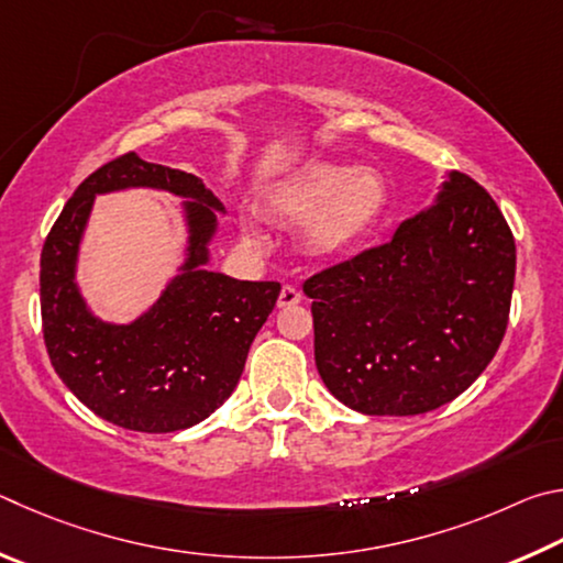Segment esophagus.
<instances>
[{
	"instance_id": "34e87169",
	"label": "esophagus",
	"mask_w": 563,
	"mask_h": 563,
	"mask_svg": "<svg viewBox=\"0 0 563 563\" xmlns=\"http://www.w3.org/2000/svg\"><path fill=\"white\" fill-rule=\"evenodd\" d=\"M301 301V294H299V289H294V287H282V291H279V309H289V307H297V303Z\"/></svg>"
}]
</instances>
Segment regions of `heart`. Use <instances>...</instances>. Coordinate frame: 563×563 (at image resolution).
<instances>
[{
    "mask_svg": "<svg viewBox=\"0 0 563 563\" xmlns=\"http://www.w3.org/2000/svg\"><path fill=\"white\" fill-rule=\"evenodd\" d=\"M272 212L303 225V246L321 260L356 250L376 230L388 205V185L373 167L317 163L301 167L272 192ZM242 232L262 242L260 222L246 217Z\"/></svg>",
    "mask_w": 563,
    "mask_h": 563,
    "instance_id": "heart-1",
    "label": "heart"
}]
</instances>
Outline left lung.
I'll return each instance as SVG.
<instances>
[{"label": "left lung", "mask_w": 563, "mask_h": 563, "mask_svg": "<svg viewBox=\"0 0 563 563\" xmlns=\"http://www.w3.org/2000/svg\"><path fill=\"white\" fill-rule=\"evenodd\" d=\"M515 266L497 202L448 173L388 244L303 284L331 396L363 416H420L455 400L505 339Z\"/></svg>", "instance_id": "left-lung-1"}]
</instances>
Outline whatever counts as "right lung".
I'll use <instances>...</instances> for the list:
<instances>
[{"mask_svg": "<svg viewBox=\"0 0 563 563\" xmlns=\"http://www.w3.org/2000/svg\"><path fill=\"white\" fill-rule=\"evenodd\" d=\"M161 189L183 196L184 264L151 308L128 324L96 318L77 287V256L98 194ZM224 205L197 175L128 153L78 185L42 250V321L66 388L118 428L187 430L232 396L279 282H240L210 269Z\"/></svg>", "mask_w": 563, "mask_h": 563, "instance_id": "obj_1", "label": "right lung"}]
</instances>
